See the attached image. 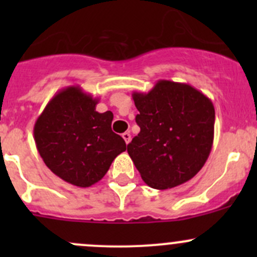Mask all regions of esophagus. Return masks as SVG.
<instances>
[{
    "instance_id": "1",
    "label": "esophagus",
    "mask_w": 257,
    "mask_h": 257,
    "mask_svg": "<svg viewBox=\"0 0 257 257\" xmlns=\"http://www.w3.org/2000/svg\"><path fill=\"white\" fill-rule=\"evenodd\" d=\"M121 137H123L124 142H125L126 144H129V142H131V139H132V137H131V133H129V132H125V133H123V134H121Z\"/></svg>"
}]
</instances>
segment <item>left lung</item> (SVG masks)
Returning a JSON list of instances; mask_svg holds the SVG:
<instances>
[{
    "mask_svg": "<svg viewBox=\"0 0 257 257\" xmlns=\"http://www.w3.org/2000/svg\"><path fill=\"white\" fill-rule=\"evenodd\" d=\"M141 132L128 154L141 177L158 190L181 185L208 160L215 109L205 94L186 83L160 79L148 93L134 92Z\"/></svg>",
    "mask_w": 257,
    "mask_h": 257,
    "instance_id": "obj_1",
    "label": "left lung"
}]
</instances>
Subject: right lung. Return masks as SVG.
Instances as JSON below:
<instances>
[{"label": "right lung", "instance_id": "obj_1", "mask_svg": "<svg viewBox=\"0 0 257 257\" xmlns=\"http://www.w3.org/2000/svg\"><path fill=\"white\" fill-rule=\"evenodd\" d=\"M99 98L79 85L52 97L35 123L36 147L53 174L72 185L98 183L126 144L112 131L113 113L95 110Z\"/></svg>", "mask_w": 257, "mask_h": 257}]
</instances>
